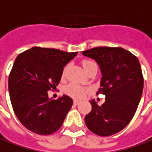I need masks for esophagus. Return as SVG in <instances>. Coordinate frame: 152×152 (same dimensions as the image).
<instances>
[{"label": "esophagus", "mask_w": 152, "mask_h": 152, "mask_svg": "<svg viewBox=\"0 0 152 152\" xmlns=\"http://www.w3.org/2000/svg\"><path fill=\"white\" fill-rule=\"evenodd\" d=\"M79 103H80V100H78V99H75V100H74V104H78Z\"/></svg>", "instance_id": "1"}]
</instances>
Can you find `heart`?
<instances>
[{"instance_id": "b5f03b06", "label": "heart", "mask_w": 152, "mask_h": 152, "mask_svg": "<svg viewBox=\"0 0 152 152\" xmlns=\"http://www.w3.org/2000/svg\"><path fill=\"white\" fill-rule=\"evenodd\" d=\"M94 64H95L94 63L93 61H90V60H84V61H83V67L84 70L88 69L90 66H92ZM66 93L69 95L72 96L74 98H83L86 94V89L83 88V87H81V86H79L77 84L71 83V84L67 86Z\"/></svg>"}]
</instances>
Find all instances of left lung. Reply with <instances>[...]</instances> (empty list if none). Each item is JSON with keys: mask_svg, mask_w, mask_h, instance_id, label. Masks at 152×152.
I'll list each match as a JSON object with an SVG mask.
<instances>
[{"mask_svg": "<svg viewBox=\"0 0 152 152\" xmlns=\"http://www.w3.org/2000/svg\"><path fill=\"white\" fill-rule=\"evenodd\" d=\"M83 55L99 64L102 78L97 94L106 96L101 106L90 101L92 110L85 123L97 135L115 134L130 122L140 101L144 79L140 61L122 48H94L83 51Z\"/></svg>", "mask_w": 152, "mask_h": 152, "instance_id": "8db88e82", "label": "left lung"}]
</instances>
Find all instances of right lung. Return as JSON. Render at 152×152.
<instances>
[{
	"label": "right lung",
	"instance_id": "add662e5",
	"mask_svg": "<svg viewBox=\"0 0 152 152\" xmlns=\"http://www.w3.org/2000/svg\"><path fill=\"white\" fill-rule=\"evenodd\" d=\"M78 53L34 47L18 54L8 79L11 103L27 129L48 135L60 129L73 104L67 95L53 99L48 91L60 82L64 67Z\"/></svg>",
	"mask_w": 152,
	"mask_h": 152
}]
</instances>
